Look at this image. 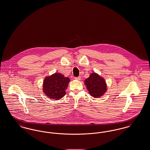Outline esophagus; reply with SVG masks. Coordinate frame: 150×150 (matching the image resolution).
<instances>
[{"instance_id": "obj_1", "label": "esophagus", "mask_w": 150, "mask_h": 150, "mask_svg": "<svg viewBox=\"0 0 150 150\" xmlns=\"http://www.w3.org/2000/svg\"><path fill=\"white\" fill-rule=\"evenodd\" d=\"M75 80H80L81 79V77L80 76H78V77H75L74 78Z\"/></svg>"}]
</instances>
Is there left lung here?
<instances>
[{
  "instance_id": "obj_1",
  "label": "left lung",
  "mask_w": 150,
  "mask_h": 150,
  "mask_svg": "<svg viewBox=\"0 0 150 150\" xmlns=\"http://www.w3.org/2000/svg\"><path fill=\"white\" fill-rule=\"evenodd\" d=\"M84 82L89 93L94 98L101 97L107 91L105 79L95 72L92 73Z\"/></svg>"
}]
</instances>
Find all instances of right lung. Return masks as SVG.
Wrapping results in <instances>:
<instances>
[{
  "label": "right lung",
  "instance_id": "1",
  "mask_svg": "<svg viewBox=\"0 0 150 150\" xmlns=\"http://www.w3.org/2000/svg\"><path fill=\"white\" fill-rule=\"evenodd\" d=\"M70 79L64 77L60 73H55L47 76L43 82V92L50 99L58 100L66 94Z\"/></svg>",
  "mask_w": 150,
  "mask_h": 150
}]
</instances>
